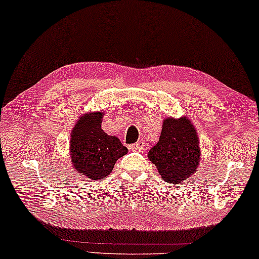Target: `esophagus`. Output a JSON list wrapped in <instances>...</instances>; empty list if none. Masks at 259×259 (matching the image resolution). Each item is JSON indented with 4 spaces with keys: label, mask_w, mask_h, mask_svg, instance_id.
I'll return each instance as SVG.
<instances>
[{
    "label": "esophagus",
    "mask_w": 259,
    "mask_h": 259,
    "mask_svg": "<svg viewBox=\"0 0 259 259\" xmlns=\"http://www.w3.org/2000/svg\"><path fill=\"white\" fill-rule=\"evenodd\" d=\"M146 147V142L145 141H137L136 143H134L129 147L130 150H134V152H140V150H143Z\"/></svg>",
    "instance_id": "1"
}]
</instances>
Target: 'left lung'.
Wrapping results in <instances>:
<instances>
[{"mask_svg": "<svg viewBox=\"0 0 259 259\" xmlns=\"http://www.w3.org/2000/svg\"><path fill=\"white\" fill-rule=\"evenodd\" d=\"M199 143L195 126L188 118L163 120L159 142L148 152L161 178L179 184L192 176L199 162Z\"/></svg>", "mask_w": 259, "mask_h": 259, "instance_id": "obj_1", "label": "left lung"}]
</instances>
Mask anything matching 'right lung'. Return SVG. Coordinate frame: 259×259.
Segmentation results:
<instances>
[{
	"label": "right lung",
	"instance_id": "1",
	"mask_svg": "<svg viewBox=\"0 0 259 259\" xmlns=\"http://www.w3.org/2000/svg\"><path fill=\"white\" fill-rule=\"evenodd\" d=\"M103 112L82 116L71 130L70 156L75 171L90 179L105 178L127 148L101 129Z\"/></svg>",
	"mask_w": 259,
	"mask_h": 259
}]
</instances>
